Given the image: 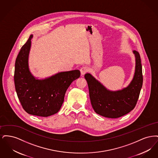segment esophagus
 <instances>
[{"label":"esophagus","instance_id":"obj_1","mask_svg":"<svg viewBox=\"0 0 158 158\" xmlns=\"http://www.w3.org/2000/svg\"><path fill=\"white\" fill-rule=\"evenodd\" d=\"M80 71H81V76L84 75L88 71V68L86 67V66L82 67V68L81 69Z\"/></svg>","mask_w":158,"mask_h":158}]
</instances>
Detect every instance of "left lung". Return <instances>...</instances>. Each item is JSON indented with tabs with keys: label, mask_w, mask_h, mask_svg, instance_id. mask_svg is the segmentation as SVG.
Returning <instances> with one entry per match:
<instances>
[{
	"label": "left lung",
	"mask_w": 158,
	"mask_h": 158,
	"mask_svg": "<svg viewBox=\"0 0 158 158\" xmlns=\"http://www.w3.org/2000/svg\"><path fill=\"white\" fill-rule=\"evenodd\" d=\"M133 53L135 57L134 76L128 86L121 89L110 90L90 73L85 75L91 105L99 115L116 118L130 113L135 107L143 85V75L140 54L135 50Z\"/></svg>",
	"instance_id": "8db88e82"
}]
</instances>
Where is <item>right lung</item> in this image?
<instances>
[{"instance_id":"right-lung-1","label":"right lung","mask_w":158,"mask_h":158,"mask_svg":"<svg viewBox=\"0 0 158 158\" xmlns=\"http://www.w3.org/2000/svg\"><path fill=\"white\" fill-rule=\"evenodd\" d=\"M32 38L31 35L15 61V90L27 113L46 117L60 110L66 90L81 73L79 70H73L60 72L44 79L35 77L31 72L28 62Z\"/></svg>"}]
</instances>
